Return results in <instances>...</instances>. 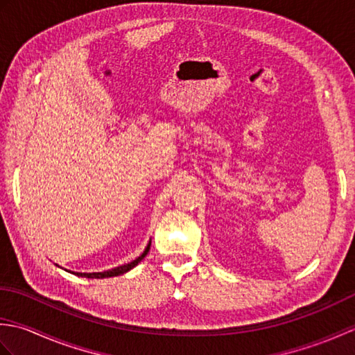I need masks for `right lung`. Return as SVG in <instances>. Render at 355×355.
I'll use <instances>...</instances> for the list:
<instances>
[{
    "instance_id": "right-lung-1",
    "label": "right lung",
    "mask_w": 355,
    "mask_h": 355,
    "mask_svg": "<svg viewBox=\"0 0 355 355\" xmlns=\"http://www.w3.org/2000/svg\"><path fill=\"white\" fill-rule=\"evenodd\" d=\"M149 248H150V243L148 244V247L145 248V252H143V253L139 256V258H135V259H134L132 262H130V263H125V266H120V267H116V268L108 270V271H102V273H78V275L89 277V279H94V277H96V279H101V277H112V276L123 275V273H126V271H130L131 268H134L143 258H145V256H146L148 252H149Z\"/></svg>"
}]
</instances>
